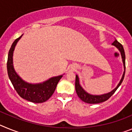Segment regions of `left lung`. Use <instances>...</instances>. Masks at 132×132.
I'll list each match as a JSON object with an SVG mask.
<instances>
[{"mask_svg": "<svg viewBox=\"0 0 132 132\" xmlns=\"http://www.w3.org/2000/svg\"><path fill=\"white\" fill-rule=\"evenodd\" d=\"M112 45H114L115 47H116L118 49L119 51L120 52L121 55H122V61H123V67H124V72H123V73L122 79H121L120 81V82L118 83V85H117V87L114 88V90H112L111 92L106 93V94H101V95H93V94H89V93H87V92L85 91V90L81 87V86L80 85V83H79V77H78L77 75H76V78H75V90H76L77 94L78 96L80 98V99H81L83 102H86V103L98 104L107 101V100H108L110 97H111L112 95L116 92V90H117L118 88L120 87V85L122 84V81H123V78H124V75H125L126 69L125 52H124V50H123V46H122V44H121L120 43H119L116 39L114 40V42L112 43Z\"/></svg>", "mask_w": 132, "mask_h": 132, "instance_id": "8db88e82", "label": "left lung"}]
</instances>
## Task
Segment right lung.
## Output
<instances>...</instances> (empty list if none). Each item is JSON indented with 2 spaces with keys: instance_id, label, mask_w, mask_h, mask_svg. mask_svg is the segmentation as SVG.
<instances>
[{
  "instance_id": "1",
  "label": "right lung",
  "mask_w": 132,
  "mask_h": 132,
  "mask_svg": "<svg viewBox=\"0 0 132 132\" xmlns=\"http://www.w3.org/2000/svg\"><path fill=\"white\" fill-rule=\"evenodd\" d=\"M22 36L23 34L15 39L9 50L7 61V71L9 79L20 97L34 103L44 102L52 96L63 75L50 78L45 82L38 84L28 83L21 79L14 69L12 56L15 46Z\"/></svg>"
}]
</instances>
